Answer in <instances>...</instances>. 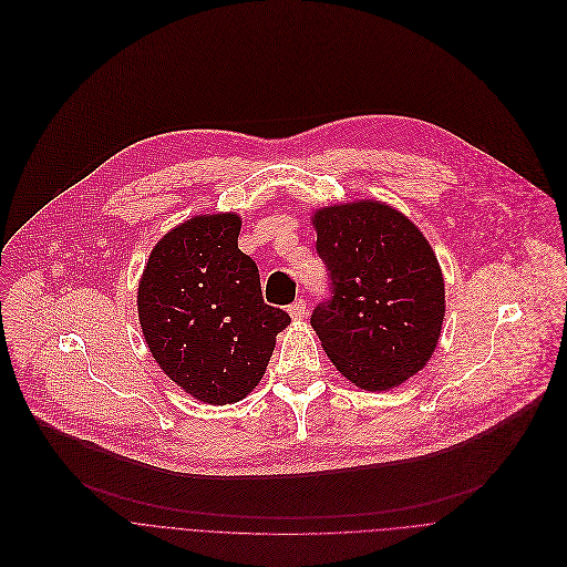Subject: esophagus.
<instances>
[{
    "label": "esophagus",
    "mask_w": 567,
    "mask_h": 567,
    "mask_svg": "<svg viewBox=\"0 0 567 567\" xmlns=\"http://www.w3.org/2000/svg\"><path fill=\"white\" fill-rule=\"evenodd\" d=\"M288 312H290V317H292V319H301V317L306 315V301H303V299L292 301V303L288 306Z\"/></svg>",
    "instance_id": "obj_1"
}]
</instances>
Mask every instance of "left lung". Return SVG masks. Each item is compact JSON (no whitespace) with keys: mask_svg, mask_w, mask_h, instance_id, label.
Here are the masks:
<instances>
[{"mask_svg":"<svg viewBox=\"0 0 567 567\" xmlns=\"http://www.w3.org/2000/svg\"><path fill=\"white\" fill-rule=\"evenodd\" d=\"M330 297L310 323L355 386L389 391L424 369L444 319V279L415 225L391 205L360 200L312 216Z\"/></svg>","mask_w":567,"mask_h":567,"instance_id":"left-lung-1","label":"left lung"}]
</instances>
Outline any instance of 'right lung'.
I'll return each mask as SVG.
<instances>
[{"label": "right lung", "instance_id": "right-lung-1", "mask_svg": "<svg viewBox=\"0 0 567 567\" xmlns=\"http://www.w3.org/2000/svg\"><path fill=\"white\" fill-rule=\"evenodd\" d=\"M237 214L194 216L167 233L138 284L150 353L207 404L244 400L264 378L290 317L261 297L257 264L239 250Z\"/></svg>", "mask_w": 567, "mask_h": 567}]
</instances>
